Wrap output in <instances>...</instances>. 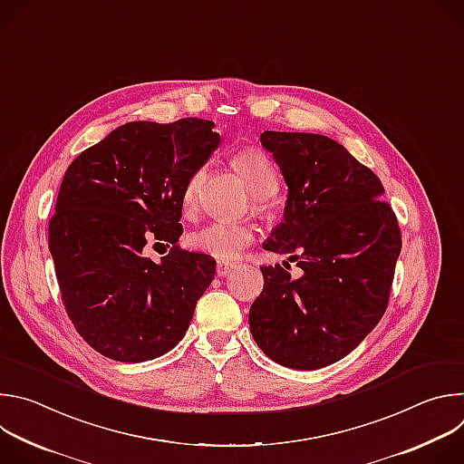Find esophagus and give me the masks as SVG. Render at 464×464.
Wrapping results in <instances>:
<instances>
[{"instance_id": "1", "label": "esophagus", "mask_w": 464, "mask_h": 464, "mask_svg": "<svg viewBox=\"0 0 464 464\" xmlns=\"http://www.w3.org/2000/svg\"><path fill=\"white\" fill-rule=\"evenodd\" d=\"M233 270H235V264H231V262H218V264H217V274H218V277H226V276H229Z\"/></svg>"}]
</instances>
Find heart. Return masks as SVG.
<instances>
[{
	"label": "heart",
	"mask_w": 464,
	"mask_h": 464,
	"mask_svg": "<svg viewBox=\"0 0 464 464\" xmlns=\"http://www.w3.org/2000/svg\"><path fill=\"white\" fill-rule=\"evenodd\" d=\"M233 167L246 181L247 188L255 196V209H266V200L276 194L279 187V174L274 167L272 160L266 152L255 147H246L235 152ZM206 169H196L183 188L181 204L185 213H192L196 208V190L204 179ZM255 240V231L247 224H227V222H213L200 229H196L188 237V246L198 251L209 255L220 262H231L240 256V253Z\"/></svg>",
	"instance_id": "obj_1"
}]
</instances>
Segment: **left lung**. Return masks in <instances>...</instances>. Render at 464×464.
<instances>
[{"instance_id":"1","label":"left lung","mask_w":464,"mask_h":464,"mask_svg":"<svg viewBox=\"0 0 464 464\" xmlns=\"http://www.w3.org/2000/svg\"><path fill=\"white\" fill-rule=\"evenodd\" d=\"M260 143L274 154L288 198L285 220L264 249L297 260L262 266L264 288L249 308L260 351L299 371L321 369L354 351L382 319L402 249L380 178L343 145L319 134L272 131Z\"/></svg>"}]
</instances>
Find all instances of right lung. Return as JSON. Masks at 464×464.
Listing matches in <instances>:
<instances>
[{"instance_id": "obj_1", "label": "right lung", "mask_w": 464, "mask_h": 464, "mask_svg": "<svg viewBox=\"0 0 464 464\" xmlns=\"http://www.w3.org/2000/svg\"><path fill=\"white\" fill-rule=\"evenodd\" d=\"M215 122H126L65 170L49 222V251L77 333L102 356L138 363L185 336L217 262L179 249L181 194L220 145ZM149 239L171 251L142 255Z\"/></svg>"}]
</instances>
